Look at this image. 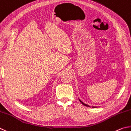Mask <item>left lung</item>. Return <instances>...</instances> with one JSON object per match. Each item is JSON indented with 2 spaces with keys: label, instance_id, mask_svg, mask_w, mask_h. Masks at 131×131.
<instances>
[{
  "label": "left lung",
  "instance_id": "1",
  "mask_svg": "<svg viewBox=\"0 0 131 131\" xmlns=\"http://www.w3.org/2000/svg\"><path fill=\"white\" fill-rule=\"evenodd\" d=\"M79 101H80V102H81L82 103V104H83V105H84V106H88V107H89V105H86V104H84V103H83V102H82V101H81V100H80L79 99ZM92 107H94V106H93Z\"/></svg>",
  "mask_w": 131,
  "mask_h": 131
}]
</instances>
